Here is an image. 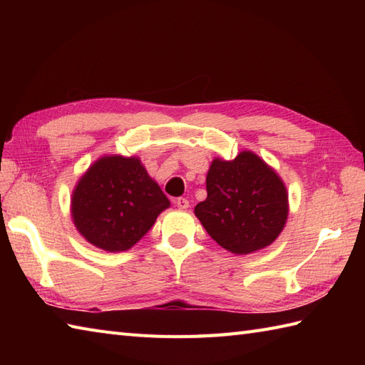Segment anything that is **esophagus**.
Listing matches in <instances>:
<instances>
[{
	"mask_svg": "<svg viewBox=\"0 0 365 365\" xmlns=\"http://www.w3.org/2000/svg\"><path fill=\"white\" fill-rule=\"evenodd\" d=\"M175 207L180 208V210H187V208L190 207V202L185 197H177L175 199Z\"/></svg>",
	"mask_w": 365,
	"mask_h": 365,
	"instance_id": "esophagus-1",
	"label": "esophagus"
}]
</instances>
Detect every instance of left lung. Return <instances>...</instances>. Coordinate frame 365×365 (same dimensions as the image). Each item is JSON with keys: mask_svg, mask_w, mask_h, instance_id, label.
Masks as SVG:
<instances>
[{"mask_svg": "<svg viewBox=\"0 0 365 365\" xmlns=\"http://www.w3.org/2000/svg\"><path fill=\"white\" fill-rule=\"evenodd\" d=\"M207 199L195 215L216 243L246 255L269 246L289 218V192L276 170L251 150L215 158L205 178Z\"/></svg>", "mask_w": 365, "mask_h": 365, "instance_id": "1", "label": "left lung"}]
</instances>
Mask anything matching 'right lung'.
<instances>
[{"label":"right lung","instance_id":"add662e5","mask_svg":"<svg viewBox=\"0 0 365 365\" xmlns=\"http://www.w3.org/2000/svg\"><path fill=\"white\" fill-rule=\"evenodd\" d=\"M169 205L138 157L105 155L75 185L71 213L86 242L120 252L135 246Z\"/></svg>","mask_w":365,"mask_h":365}]
</instances>
